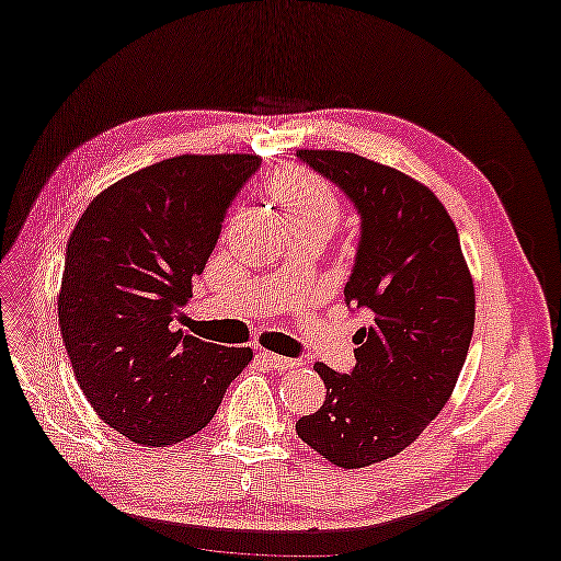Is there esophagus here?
Returning a JSON list of instances; mask_svg holds the SVG:
<instances>
[{"label":"esophagus","mask_w":561,"mask_h":561,"mask_svg":"<svg viewBox=\"0 0 561 561\" xmlns=\"http://www.w3.org/2000/svg\"><path fill=\"white\" fill-rule=\"evenodd\" d=\"M261 360L268 368H275V370H288V368H298L300 364L296 358H286V356H278V353H271V351H263L261 353Z\"/></svg>","instance_id":"34e87169"}]
</instances>
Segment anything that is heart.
I'll return each instance as SVG.
<instances>
[{
    "label": "heart",
    "mask_w": 561,
    "mask_h": 561,
    "mask_svg": "<svg viewBox=\"0 0 561 561\" xmlns=\"http://www.w3.org/2000/svg\"><path fill=\"white\" fill-rule=\"evenodd\" d=\"M268 191L290 228H318L329 236L339 228L343 215L341 197L316 172L286 168L271 178Z\"/></svg>",
    "instance_id": "heart-1"
}]
</instances>
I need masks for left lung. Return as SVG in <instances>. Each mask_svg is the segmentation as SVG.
<instances>
[{"mask_svg": "<svg viewBox=\"0 0 561 561\" xmlns=\"http://www.w3.org/2000/svg\"><path fill=\"white\" fill-rule=\"evenodd\" d=\"M360 215L356 265L343 288L370 313L353 335L356 366L316 364L325 401L298 436L341 469L401 454L438 416L467 360L477 296L442 201L407 172L339 150H298Z\"/></svg>", "mask_w": 561, "mask_h": 561, "instance_id": "left-lung-1", "label": "left lung"}]
</instances>
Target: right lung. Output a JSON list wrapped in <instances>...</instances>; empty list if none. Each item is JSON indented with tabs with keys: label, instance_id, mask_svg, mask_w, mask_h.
<instances>
[{
	"label": "right lung",
	"instance_id": "1",
	"mask_svg": "<svg viewBox=\"0 0 561 561\" xmlns=\"http://www.w3.org/2000/svg\"><path fill=\"white\" fill-rule=\"evenodd\" d=\"M257 154H178L102 191L67 243L57 310L77 383L98 416L142 446L210 424L253 360L172 329Z\"/></svg>",
	"mask_w": 561,
	"mask_h": 561
}]
</instances>
